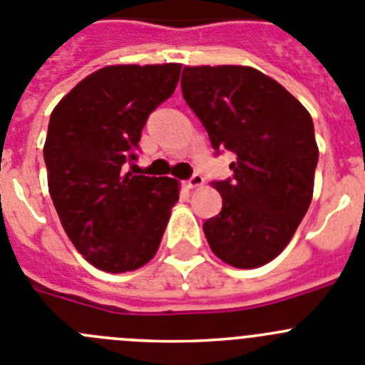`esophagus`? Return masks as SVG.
I'll return each instance as SVG.
<instances>
[{
    "label": "esophagus",
    "mask_w": 365,
    "mask_h": 365,
    "mask_svg": "<svg viewBox=\"0 0 365 365\" xmlns=\"http://www.w3.org/2000/svg\"><path fill=\"white\" fill-rule=\"evenodd\" d=\"M202 182H205V177L200 175V173H193V175L186 180V186H188V188H197V186H200Z\"/></svg>",
    "instance_id": "1"
}]
</instances>
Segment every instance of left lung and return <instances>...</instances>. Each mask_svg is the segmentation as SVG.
Listing matches in <instances>:
<instances>
[{"label":"left lung","instance_id":"obj_1","mask_svg":"<svg viewBox=\"0 0 365 365\" xmlns=\"http://www.w3.org/2000/svg\"><path fill=\"white\" fill-rule=\"evenodd\" d=\"M180 90L219 155L237 160L213 180L222 210L202 224L210 248L259 267L292 240L313 197L319 163L312 115L282 85L250 66H185Z\"/></svg>","mask_w":365,"mask_h":365}]
</instances>
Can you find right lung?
Returning a JSON list of instances; mask_svg holds the SVG:
<instances>
[{
	"label": "right lung",
	"instance_id": "right-lung-1",
	"mask_svg": "<svg viewBox=\"0 0 365 365\" xmlns=\"http://www.w3.org/2000/svg\"><path fill=\"white\" fill-rule=\"evenodd\" d=\"M179 76L175 63L105 66L50 115L43 150L50 197L76 250L103 272L145 266L179 200L175 179L126 172L150 113L172 96Z\"/></svg>",
	"mask_w": 365,
	"mask_h": 365
}]
</instances>
